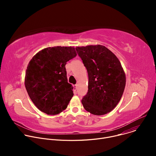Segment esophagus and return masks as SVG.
<instances>
[{
    "instance_id": "obj_1",
    "label": "esophagus",
    "mask_w": 156,
    "mask_h": 156,
    "mask_svg": "<svg viewBox=\"0 0 156 156\" xmlns=\"http://www.w3.org/2000/svg\"><path fill=\"white\" fill-rule=\"evenodd\" d=\"M73 87H74V91H76V90H77V84L74 85V86H73Z\"/></svg>"
}]
</instances>
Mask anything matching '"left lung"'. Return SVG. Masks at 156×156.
<instances>
[{
    "label": "left lung",
    "mask_w": 156,
    "mask_h": 156,
    "mask_svg": "<svg viewBox=\"0 0 156 156\" xmlns=\"http://www.w3.org/2000/svg\"><path fill=\"white\" fill-rule=\"evenodd\" d=\"M88 74V91L81 103L96 115L111 112L119 102L126 84V76L116 55L102 45L76 47Z\"/></svg>",
    "instance_id": "8db88e82"
}]
</instances>
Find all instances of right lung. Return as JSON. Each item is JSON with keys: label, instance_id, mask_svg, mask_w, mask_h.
<instances>
[{"label": "right lung", "instance_id": "1", "mask_svg": "<svg viewBox=\"0 0 156 156\" xmlns=\"http://www.w3.org/2000/svg\"><path fill=\"white\" fill-rule=\"evenodd\" d=\"M73 47L45 48L30 61L25 84L36 107L48 115H57L67 107L73 96L68 83L65 65L76 56Z\"/></svg>", "mask_w": 156, "mask_h": 156}]
</instances>
